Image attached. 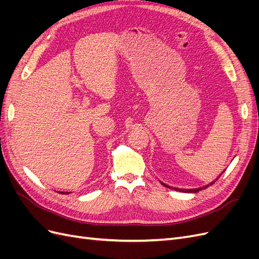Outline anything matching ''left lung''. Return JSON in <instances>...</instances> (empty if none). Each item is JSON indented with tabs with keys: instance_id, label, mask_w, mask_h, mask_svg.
I'll return each mask as SVG.
<instances>
[{
	"instance_id": "1",
	"label": "left lung",
	"mask_w": 259,
	"mask_h": 259,
	"mask_svg": "<svg viewBox=\"0 0 259 259\" xmlns=\"http://www.w3.org/2000/svg\"><path fill=\"white\" fill-rule=\"evenodd\" d=\"M224 173V171H223ZM222 173V174H223ZM221 174V175H222ZM221 175H219L215 180H213V182H210L209 184H207V185H204V186H202V187H199V188H190V189H184V188H176V187H171V186H168V185H166V184H164V183H162V182H160L164 187H166V188H169V189H173V190H176V191H182V192H186V193H194V192H199V191H201L202 189H206L207 187H209V186H211L213 185L216 180L221 177Z\"/></svg>"
}]
</instances>
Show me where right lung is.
<instances>
[{
  "instance_id": "right-lung-1",
  "label": "right lung",
  "mask_w": 259,
  "mask_h": 259,
  "mask_svg": "<svg viewBox=\"0 0 259 259\" xmlns=\"http://www.w3.org/2000/svg\"><path fill=\"white\" fill-rule=\"evenodd\" d=\"M60 193H64V194H69L70 192H68V191H59Z\"/></svg>"
}]
</instances>
